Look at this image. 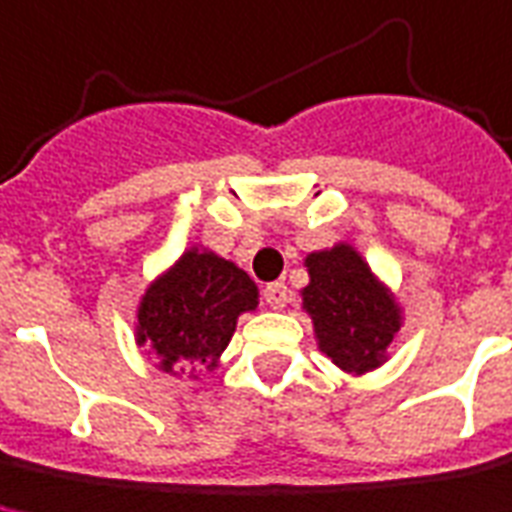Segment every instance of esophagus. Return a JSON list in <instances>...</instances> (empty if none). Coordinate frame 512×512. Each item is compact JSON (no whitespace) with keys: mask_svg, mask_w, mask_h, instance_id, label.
Instances as JSON below:
<instances>
[{"mask_svg":"<svg viewBox=\"0 0 512 512\" xmlns=\"http://www.w3.org/2000/svg\"><path fill=\"white\" fill-rule=\"evenodd\" d=\"M290 301V292H287V284H281V281H273V284H267L264 287V303L270 306V309H284Z\"/></svg>","mask_w":512,"mask_h":512,"instance_id":"esophagus-1","label":"esophagus"}]
</instances>
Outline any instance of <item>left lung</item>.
<instances>
[{"label":"left lung","mask_w":512,"mask_h":512,"mask_svg":"<svg viewBox=\"0 0 512 512\" xmlns=\"http://www.w3.org/2000/svg\"><path fill=\"white\" fill-rule=\"evenodd\" d=\"M303 267L309 284L301 290V309L312 317L317 348L348 376L382 368L404 326L396 292L351 242L312 250Z\"/></svg>","instance_id":"obj_1"}]
</instances>
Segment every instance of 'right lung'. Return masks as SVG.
I'll return each instance as SVG.
<instances>
[{
  "label": "right lung",
  "instance_id": "1",
  "mask_svg": "<svg viewBox=\"0 0 512 512\" xmlns=\"http://www.w3.org/2000/svg\"><path fill=\"white\" fill-rule=\"evenodd\" d=\"M259 287L220 253L192 245L155 276L136 306L133 340L169 376H189L220 365L236 320L256 312Z\"/></svg>",
  "mask_w": 512,
  "mask_h": 512
}]
</instances>
